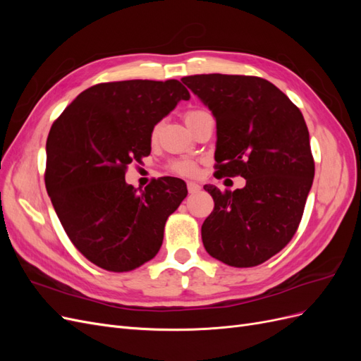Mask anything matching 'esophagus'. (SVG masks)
<instances>
[{
    "mask_svg": "<svg viewBox=\"0 0 361 361\" xmlns=\"http://www.w3.org/2000/svg\"><path fill=\"white\" fill-rule=\"evenodd\" d=\"M187 188H188V192H190V194H194V192L200 191V185L195 183V182H188V183H187Z\"/></svg>",
    "mask_w": 361,
    "mask_h": 361,
    "instance_id": "obj_1",
    "label": "esophagus"
}]
</instances>
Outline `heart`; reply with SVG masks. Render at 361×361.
<instances>
[{"label":"heart","instance_id":"heart-1","mask_svg":"<svg viewBox=\"0 0 361 361\" xmlns=\"http://www.w3.org/2000/svg\"><path fill=\"white\" fill-rule=\"evenodd\" d=\"M197 111H199V110L187 113V116H185V118L192 116V114H195ZM157 133H158V128L154 129V134H152V135L155 137ZM170 169H171V171L180 174V176H188V178H191V176H195V174H197V164H195V162L191 161V159H180V161L173 162L171 166H170Z\"/></svg>","mask_w":361,"mask_h":361}]
</instances>
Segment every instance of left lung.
<instances>
[{
	"instance_id": "1",
	"label": "left lung",
	"mask_w": 361,
	"mask_h": 361,
	"mask_svg": "<svg viewBox=\"0 0 361 361\" xmlns=\"http://www.w3.org/2000/svg\"><path fill=\"white\" fill-rule=\"evenodd\" d=\"M182 82L216 120V171L245 187L204 185L214 211L202 226L207 253L250 268L285 248L297 232L314 176L309 129L297 105L259 76L191 75Z\"/></svg>"
}]
</instances>
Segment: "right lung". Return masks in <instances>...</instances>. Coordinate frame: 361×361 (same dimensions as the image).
Wrapping results in <instances>:
<instances>
[{
	"mask_svg": "<svg viewBox=\"0 0 361 361\" xmlns=\"http://www.w3.org/2000/svg\"><path fill=\"white\" fill-rule=\"evenodd\" d=\"M188 99L178 80L102 82L76 96L52 123L47 191L64 232L92 264L126 272L157 256L187 185L166 176L138 191L125 173L150 154L159 120Z\"/></svg>",
	"mask_w": 361,
	"mask_h": 361,
	"instance_id": "right-lung-1",
	"label": "right lung"
}]
</instances>
